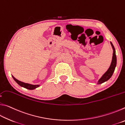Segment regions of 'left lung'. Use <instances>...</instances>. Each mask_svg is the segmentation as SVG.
Returning <instances> with one entry per match:
<instances>
[{
  "instance_id": "1",
  "label": "left lung",
  "mask_w": 125,
  "mask_h": 125,
  "mask_svg": "<svg viewBox=\"0 0 125 125\" xmlns=\"http://www.w3.org/2000/svg\"><path fill=\"white\" fill-rule=\"evenodd\" d=\"M110 44L112 46L113 50V57H112V61L111 63V64L110 65L109 68L107 69V71L104 74L101 76V77L98 80V84H102L104 82H106L110 78L112 75L113 74V73L115 71V67L116 66V63H117V59H116V51L115 49V47L112 43V42H110Z\"/></svg>"
}]
</instances>
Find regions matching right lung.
I'll return each mask as SVG.
<instances>
[{
	"instance_id": "add662e5",
	"label": "right lung",
	"mask_w": 125,
	"mask_h": 125,
	"mask_svg": "<svg viewBox=\"0 0 125 125\" xmlns=\"http://www.w3.org/2000/svg\"><path fill=\"white\" fill-rule=\"evenodd\" d=\"M12 77L13 78L14 80L20 86H22V87H24V88H26V89H27L33 90L36 88L39 87V86H40V85H38V84H37V85H33V84H29V83H24V82H22L20 81V80L16 79V78L14 77V76L12 75Z\"/></svg>"
}]
</instances>
